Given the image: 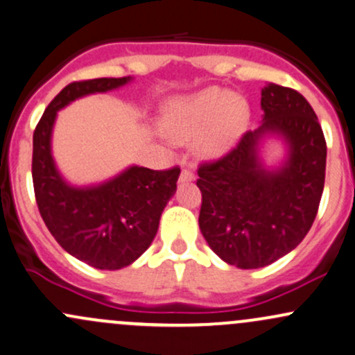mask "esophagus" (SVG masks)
Here are the masks:
<instances>
[{
  "label": "esophagus",
  "instance_id": "34e87169",
  "mask_svg": "<svg viewBox=\"0 0 355 355\" xmlns=\"http://www.w3.org/2000/svg\"><path fill=\"white\" fill-rule=\"evenodd\" d=\"M191 181H194V173L186 167V169H182L181 174H179V182H191Z\"/></svg>",
  "mask_w": 355,
  "mask_h": 355
}]
</instances>
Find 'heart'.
<instances>
[{
  "label": "heart",
  "instance_id": "1",
  "mask_svg": "<svg viewBox=\"0 0 355 355\" xmlns=\"http://www.w3.org/2000/svg\"><path fill=\"white\" fill-rule=\"evenodd\" d=\"M246 103L221 89H208L189 97L167 102L159 121L164 135L188 142L205 132L199 150L205 156H221L233 147L246 124Z\"/></svg>",
  "mask_w": 355,
  "mask_h": 355
}]
</instances>
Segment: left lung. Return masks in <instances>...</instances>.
I'll return each mask as SVG.
<instances>
[{
	"label": "left lung",
	"instance_id": "obj_1",
	"mask_svg": "<svg viewBox=\"0 0 355 355\" xmlns=\"http://www.w3.org/2000/svg\"><path fill=\"white\" fill-rule=\"evenodd\" d=\"M263 122L226 156L202 162L199 230L209 248L238 268H261L300 245L312 228L325 182L327 144L302 94L268 83L261 90ZM266 133L286 139L289 157L264 169L257 146Z\"/></svg>",
	"mask_w": 355,
	"mask_h": 355
}]
</instances>
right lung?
Returning <instances> with one entry per match:
<instances>
[{"label":"right lung","instance_id":"add662e5","mask_svg":"<svg viewBox=\"0 0 355 355\" xmlns=\"http://www.w3.org/2000/svg\"><path fill=\"white\" fill-rule=\"evenodd\" d=\"M130 77L69 83L46 107L33 132L31 176L37 205L58 245L83 263L119 270L137 260L153 243L181 169L130 166L110 181L75 188L60 176L51 156L57 112L83 95L119 89Z\"/></svg>","mask_w":355,"mask_h":355}]
</instances>
